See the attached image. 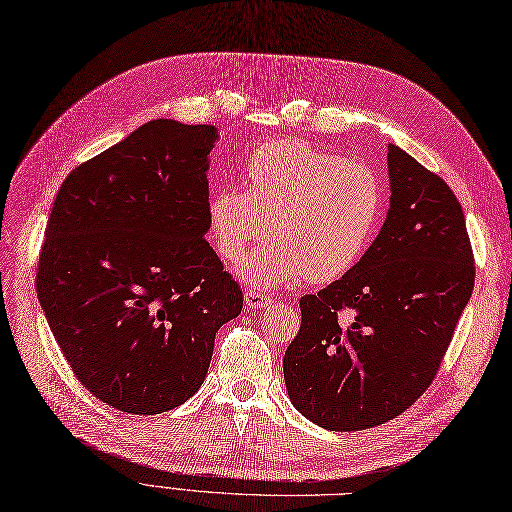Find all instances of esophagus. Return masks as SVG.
<instances>
[{"label": "esophagus", "instance_id": "esophagus-1", "mask_svg": "<svg viewBox=\"0 0 512 512\" xmlns=\"http://www.w3.org/2000/svg\"><path fill=\"white\" fill-rule=\"evenodd\" d=\"M272 301H274V299H272L268 293H263V291H257V289H246V291H244V304L249 306V308L263 310V308L272 306Z\"/></svg>", "mask_w": 512, "mask_h": 512}]
</instances>
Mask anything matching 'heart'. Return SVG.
Wrapping results in <instances>:
<instances>
[{"label": "heart", "mask_w": 512, "mask_h": 512, "mask_svg": "<svg viewBox=\"0 0 512 512\" xmlns=\"http://www.w3.org/2000/svg\"><path fill=\"white\" fill-rule=\"evenodd\" d=\"M244 189L221 185L206 221L221 259L246 257L238 274L255 287L318 285L350 274L371 249L384 219V185L375 170L299 139L257 147L242 170Z\"/></svg>", "instance_id": "heart-1"}]
</instances>
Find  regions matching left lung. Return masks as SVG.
Returning <instances> with one entry per match:
<instances>
[{
    "mask_svg": "<svg viewBox=\"0 0 512 512\" xmlns=\"http://www.w3.org/2000/svg\"><path fill=\"white\" fill-rule=\"evenodd\" d=\"M390 211L358 266L299 299L285 352L291 403L352 432L409 409L437 375L475 287V257L451 187L388 145Z\"/></svg>",
    "mask_w": 512,
    "mask_h": 512,
    "instance_id": "8db88e82",
    "label": "left lung"
}]
</instances>
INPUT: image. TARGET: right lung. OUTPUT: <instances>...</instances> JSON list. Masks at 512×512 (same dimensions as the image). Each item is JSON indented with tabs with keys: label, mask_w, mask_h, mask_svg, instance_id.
<instances>
[{
	"label": "right lung",
	"mask_w": 512,
	"mask_h": 512,
	"mask_svg": "<svg viewBox=\"0 0 512 512\" xmlns=\"http://www.w3.org/2000/svg\"><path fill=\"white\" fill-rule=\"evenodd\" d=\"M211 124L151 120L73 168L46 225L37 299L75 377L154 415L202 386L242 289L206 242Z\"/></svg>",
	"instance_id": "1"
}]
</instances>
